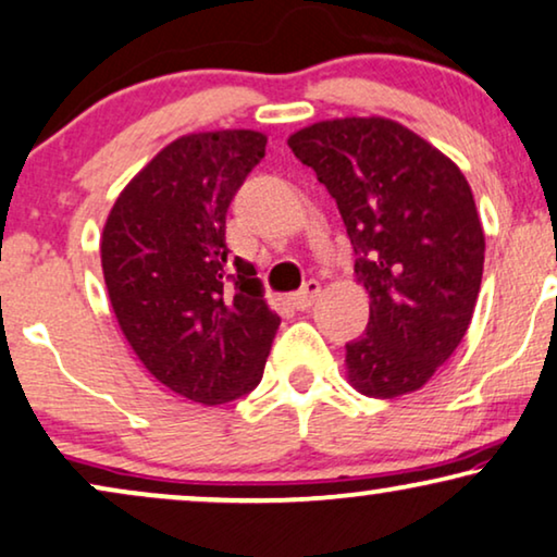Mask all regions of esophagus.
Instances as JSON below:
<instances>
[{"label": "esophagus", "instance_id": "1", "mask_svg": "<svg viewBox=\"0 0 557 557\" xmlns=\"http://www.w3.org/2000/svg\"><path fill=\"white\" fill-rule=\"evenodd\" d=\"M318 295H320V282L308 280L302 285V289H297V293L289 295V302H293V308H297V310H308L310 305L318 300Z\"/></svg>", "mask_w": 557, "mask_h": 557}]
</instances>
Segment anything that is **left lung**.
<instances>
[{
    "instance_id": "1",
    "label": "left lung",
    "mask_w": 557,
    "mask_h": 557,
    "mask_svg": "<svg viewBox=\"0 0 557 557\" xmlns=\"http://www.w3.org/2000/svg\"><path fill=\"white\" fill-rule=\"evenodd\" d=\"M287 146L338 203L371 297L366 333L346 346L358 394L419 391L472 323L484 268V232L472 189L449 156L406 125L320 121Z\"/></svg>"
}]
</instances>
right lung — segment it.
Instances as JSON below:
<instances>
[{"instance_id":"right-lung-1","label":"right lung","mask_w":557,"mask_h":557,"mask_svg":"<svg viewBox=\"0 0 557 557\" xmlns=\"http://www.w3.org/2000/svg\"><path fill=\"white\" fill-rule=\"evenodd\" d=\"M260 131L189 133L161 148L115 199L100 262L115 320L156 381L216 406L262 381L280 318L242 257L226 209L264 159Z\"/></svg>"}]
</instances>
